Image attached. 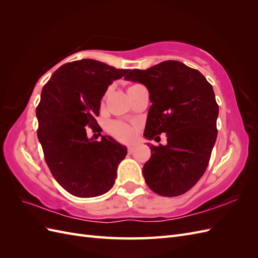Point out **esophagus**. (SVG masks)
<instances>
[{
  "label": "esophagus",
  "mask_w": 258,
  "mask_h": 258,
  "mask_svg": "<svg viewBox=\"0 0 258 258\" xmlns=\"http://www.w3.org/2000/svg\"><path fill=\"white\" fill-rule=\"evenodd\" d=\"M134 152H135V146H129V147H128V153H129V154H132Z\"/></svg>",
  "instance_id": "1"
}]
</instances>
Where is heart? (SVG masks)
Instances as JSON below:
<instances>
[{
	"mask_svg": "<svg viewBox=\"0 0 258 258\" xmlns=\"http://www.w3.org/2000/svg\"><path fill=\"white\" fill-rule=\"evenodd\" d=\"M134 86L136 85H132L130 87H134ZM107 131L121 142H130L134 139V129L129 124L121 121H112L108 123Z\"/></svg>",
	"mask_w": 258,
	"mask_h": 258,
	"instance_id": "obj_1",
	"label": "heart"
}]
</instances>
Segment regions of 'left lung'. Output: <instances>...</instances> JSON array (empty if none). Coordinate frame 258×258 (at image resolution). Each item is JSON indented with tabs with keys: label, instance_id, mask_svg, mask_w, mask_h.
<instances>
[{
	"label": "left lung",
	"instance_id": "8db88e82",
	"mask_svg": "<svg viewBox=\"0 0 258 258\" xmlns=\"http://www.w3.org/2000/svg\"><path fill=\"white\" fill-rule=\"evenodd\" d=\"M124 80L141 83L150 92L144 137L167 134V145L150 146L151 158L142 170L146 184L160 196L185 194L204 175L216 141L212 85L198 70L174 60L131 70Z\"/></svg>",
	"mask_w": 258,
	"mask_h": 258
}]
</instances>
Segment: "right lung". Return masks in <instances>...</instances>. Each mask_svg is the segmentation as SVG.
<instances>
[{
	"label": "right lung",
	"mask_w": 258,
	"mask_h": 258,
	"mask_svg": "<svg viewBox=\"0 0 258 258\" xmlns=\"http://www.w3.org/2000/svg\"><path fill=\"white\" fill-rule=\"evenodd\" d=\"M127 72L82 59L56 70L42 89L36 107L38 141L52 176L73 196H101L115 183L127 147L108 136L100 142L89 139L87 128L101 131L96 120L101 99L108 85Z\"/></svg>",
	"instance_id": "add662e5"
}]
</instances>
